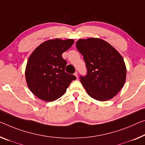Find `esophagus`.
I'll use <instances>...</instances> for the list:
<instances>
[{
  "label": "esophagus",
  "mask_w": 145,
  "mask_h": 145,
  "mask_svg": "<svg viewBox=\"0 0 145 145\" xmlns=\"http://www.w3.org/2000/svg\"><path fill=\"white\" fill-rule=\"evenodd\" d=\"M74 75L76 77H78V72H75V73H74Z\"/></svg>",
  "instance_id": "1"
}]
</instances>
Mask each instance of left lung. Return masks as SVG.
Returning a JSON list of instances; mask_svg holds the SVG:
<instances>
[{
	"label": "left lung",
	"mask_w": 145,
	"mask_h": 145,
	"mask_svg": "<svg viewBox=\"0 0 145 145\" xmlns=\"http://www.w3.org/2000/svg\"><path fill=\"white\" fill-rule=\"evenodd\" d=\"M83 56L87 74L80 77L87 94L98 101L111 100L124 86L126 67L120 54L100 38L79 39L76 42Z\"/></svg>",
	"instance_id": "obj_1"
}]
</instances>
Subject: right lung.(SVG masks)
Returning <instances> with one entry per match:
<instances>
[{
    "label": "right lung",
    "instance_id": "1",
    "mask_svg": "<svg viewBox=\"0 0 145 145\" xmlns=\"http://www.w3.org/2000/svg\"><path fill=\"white\" fill-rule=\"evenodd\" d=\"M73 39L45 41L34 49L28 59L25 78L28 87L35 96L45 101H53L65 94L73 75L65 72L67 62L62 54L72 47Z\"/></svg>",
    "mask_w": 145,
    "mask_h": 145
}]
</instances>
